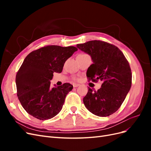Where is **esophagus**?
Instances as JSON below:
<instances>
[{
	"mask_svg": "<svg viewBox=\"0 0 151 151\" xmlns=\"http://www.w3.org/2000/svg\"><path fill=\"white\" fill-rule=\"evenodd\" d=\"M79 86V84H73V87H74V88H77V87H78Z\"/></svg>",
	"mask_w": 151,
	"mask_h": 151,
	"instance_id": "obj_1",
	"label": "esophagus"
}]
</instances>
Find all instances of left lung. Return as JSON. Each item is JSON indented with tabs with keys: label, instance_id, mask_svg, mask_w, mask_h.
I'll list each match as a JSON object with an SVG mask.
<instances>
[{
	"label": "left lung",
	"instance_id": "8db88e82",
	"mask_svg": "<svg viewBox=\"0 0 151 151\" xmlns=\"http://www.w3.org/2000/svg\"><path fill=\"white\" fill-rule=\"evenodd\" d=\"M93 60L86 76L93 82H103L97 91L89 88L83 98L86 108L98 116L116 112L124 101L132 85V72L124 55L116 46L99 40L77 45Z\"/></svg>",
	"mask_w": 151,
	"mask_h": 151
}]
</instances>
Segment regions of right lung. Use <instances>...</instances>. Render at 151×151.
<instances>
[{
    "label": "right lung",
    "instance_id": "1",
    "mask_svg": "<svg viewBox=\"0 0 151 151\" xmlns=\"http://www.w3.org/2000/svg\"><path fill=\"white\" fill-rule=\"evenodd\" d=\"M77 50L75 47L49 45L31 52L16 77L17 95L22 106L40 120L50 119L61 111L69 83L50 88L53 72L61 73L65 61Z\"/></svg>",
    "mask_w": 151,
    "mask_h": 151
}]
</instances>
